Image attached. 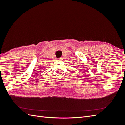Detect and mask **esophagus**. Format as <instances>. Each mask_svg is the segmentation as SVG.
<instances>
[{"instance_id":"esophagus-1","label":"esophagus","mask_w":125,"mask_h":125,"mask_svg":"<svg viewBox=\"0 0 125 125\" xmlns=\"http://www.w3.org/2000/svg\"><path fill=\"white\" fill-rule=\"evenodd\" d=\"M58 60H62V58H59L57 59Z\"/></svg>"}]
</instances>
